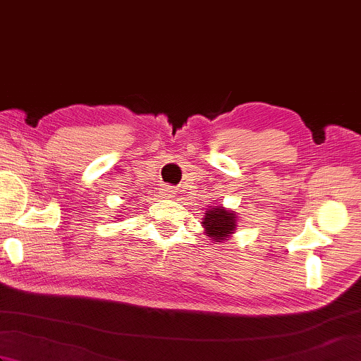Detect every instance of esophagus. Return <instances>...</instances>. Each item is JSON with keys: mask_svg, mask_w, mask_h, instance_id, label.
I'll use <instances>...</instances> for the list:
<instances>
[{"mask_svg": "<svg viewBox=\"0 0 361 361\" xmlns=\"http://www.w3.org/2000/svg\"><path fill=\"white\" fill-rule=\"evenodd\" d=\"M161 195H163L164 198H172L175 195V189L173 188H164L163 190H161Z\"/></svg>", "mask_w": 361, "mask_h": 361, "instance_id": "1", "label": "esophagus"}]
</instances>
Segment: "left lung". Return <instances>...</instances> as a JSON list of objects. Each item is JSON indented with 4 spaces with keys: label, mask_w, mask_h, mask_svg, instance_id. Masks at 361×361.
<instances>
[{
    "label": "left lung",
    "mask_w": 361,
    "mask_h": 361,
    "mask_svg": "<svg viewBox=\"0 0 361 361\" xmlns=\"http://www.w3.org/2000/svg\"><path fill=\"white\" fill-rule=\"evenodd\" d=\"M202 226L204 229V234L208 235L212 242L224 243L231 237V234L235 233L237 212L225 208V206L221 204L211 206V208L204 212Z\"/></svg>",
    "instance_id": "left-lung-1"
}]
</instances>
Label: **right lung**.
I'll use <instances>...</instances> for the list:
<instances>
[{"label": "right lung", "mask_w": 361, "mask_h": 361, "mask_svg": "<svg viewBox=\"0 0 361 361\" xmlns=\"http://www.w3.org/2000/svg\"><path fill=\"white\" fill-rule=\"evenodd\" d=\"M118 220H119V219H118Z\"/></svg>", "instance_id": "add662e5"}]
</instances>
